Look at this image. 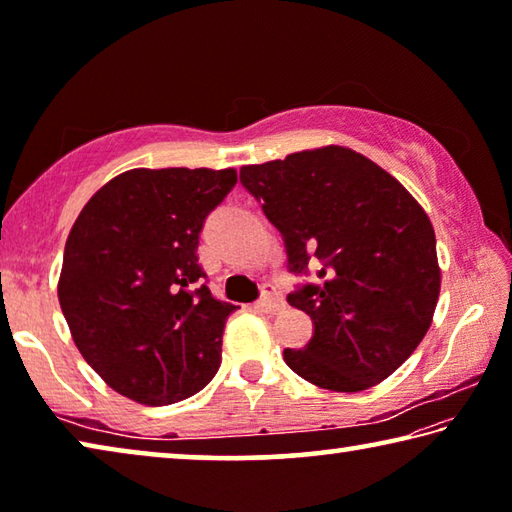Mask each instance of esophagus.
<instances>
[{
    "mask_svg": "<svg viewBox=\"0 0 512 512\" xmlns=\"http://www.w3.org/2000/svg\"><path fill=\"white\" fill-rule=\"evenodd\" d=\"M257 309L266 311V314H273V311H277L282 307V298L280 293H277V289L273 287V284H264L262 287V298L257 300Z\"/></svg>",
    "mask_w": 512,
    "mask_h": 512,
    "instance_id": "1",
    "label": "esophagus"
}]
</instances>
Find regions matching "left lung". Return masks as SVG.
<instances>
[{
  "mask_svg": "<svg viewBox=\"0 0 512 512\" xmlns=\"http://www.w3.org/2000/svg\"><path fill=\"white\" fill-rule=\"evenodd\" d=\"M239 180L284 239L289 293L314 334L284 350L287 366L320 388L359 393L418 348L440 293L436 235L418 201L375 162L345 146L241 167Z\"/></svg>",
  "mask_w": 512,
  "mask_h": 512,
  "instance_id": "left-lung-1",
  "label": "left lung"
}]
</instances>
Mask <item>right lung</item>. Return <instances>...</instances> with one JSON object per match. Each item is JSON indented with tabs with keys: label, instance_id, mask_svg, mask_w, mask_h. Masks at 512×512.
Returning a JSON list of instances; mask_svg holds the SVG:
<instances>
[{
	"label": "right lung",
	"instance_id": "add662e5",
	"mask_svg": "<svg viewBox=\"0 0 512 512\" xmlns=\"http://www.w3.org/2000/svg\"><path fill=\"white\" fill-rule=\"evenodd\" d=\"M235 185V169H131L72 225L60 309L83 359L128 400H187L219 370L237 307L212 296L196 248L207 214Z\"/></svg>",
	"mask_w": 512,
	"mask_h": 512
}]
</instances>
